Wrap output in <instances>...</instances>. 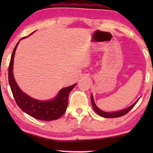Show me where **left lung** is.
I'll return each mask as SVG.
<instances>
[{
	"label": "left lung",
	"mask_w": 153,
	"mask_h": 153,
	"mask_svg": "<svg viewBox=\"0 0 153 153\" xmlns=\"http://www.w3.org/2000/svg\"><path fill=\"white\" fill-rule=\"evenodd\" d=\"M91 103H92V105H93V109L96 113H97L98 115H99V116L103 117V118H118V117H120V116H124V115L126 114L127 113H128L129 111H130L131 108H132L134 106L135 104H137V102L139 101V98L134 102V103L131 104V106H128L127 108H125V109H122V110H120V111H112V112L104 111H102V110L100 109V108H98L97 105H96L95 103L93 96V95H92V94L91 95Z\"/></svg>",
	"instance_id": "1"
}]
</instances>
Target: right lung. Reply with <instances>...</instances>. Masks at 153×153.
I'll use <instances>...</instances> for the list:
<instances>
[{"label": "right lung", "mask_w": 153, "mask_h": 153, "mask_svg": "<svg viewBox=\"0 0 153 153\" xmlns=\"http://www.w3.org/2000/svg\"><path fill=\"white\" fill-rule=\"evenodd\" d=\"M33 33L29 35L28 36L32 35ZM26 37H23L20 40ZM20 40L16 44L12 52L9 70H8L9 84L16 104L23 111L38 120L50 121L58 119L66 111L67 107H68L69 94L74 88L76 83L60 89L55 97L49 100H39L35 99L23 92L16 83L13 73L14 58L16 49Z\"/></svg>", "instance_id": "obj_1"}]
</instances>
